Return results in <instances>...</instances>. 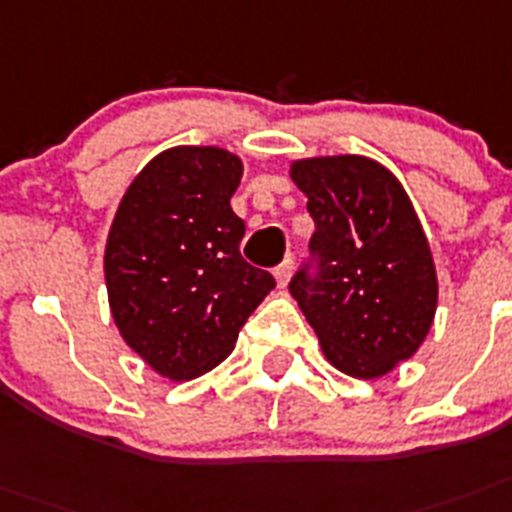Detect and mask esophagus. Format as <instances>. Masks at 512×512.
Instances as JSON below:
<instances>
[{"label": "esophagus", "instance_id": "esophagus-1", "mask_svg": "<svg viewBox=\"0 0 512 512\" xmlns=\"http://www.w3.org/2000/svg\"><path fill=\"white\" fill-rule=\"evenodd\" d=\"M291 273H294V257H286V260H283V263L276 268V281L281 289L286 286V283H289Z\"/></svg>", "mask_w": 512, "mask_h": 512}]
</instances>
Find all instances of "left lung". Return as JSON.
<instances>
[{
	"instance_id": "left-lung-1",
	"label": "left lung",
	"mask_w": 512,
	"mask_h": 512,
	"mask_svg": "<svg viewBox=\"0 0 512 512\" xmlns=\"http://www.w3.org/2000/svg\"><path fill=\"white\" fill-rule=\"evenodd\" d=\"M291 179L315 221L291 296L333 367L362 380L388 375L422 346L437 307L435 263L414 205L364 156L296 161Z\"/></svg>"
}]
</instances>
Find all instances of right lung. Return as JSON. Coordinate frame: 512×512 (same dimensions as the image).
Here are the masks:
<instances>
[{"instance_id": "right-lung-1", "label": "right lung", "mask_w": 512, "mask_h": 512, "mask_svg": "<svg viewBox=\"0 0 512 512\" xmlns=\"http://www.w3.org/2000/svg\"><path fill=\"white\" fill-rule=\"evenodd\" d=\"M242 161L221 148L163 150L124 192L106 242L111 315L158 375L192 380L221 364L276 286L239 252L231 210Z\"/></svg>"}]
</instances>
